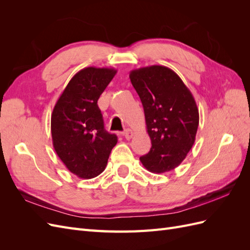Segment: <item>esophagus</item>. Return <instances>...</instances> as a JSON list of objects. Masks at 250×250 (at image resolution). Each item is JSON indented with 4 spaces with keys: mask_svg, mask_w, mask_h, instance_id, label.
I'll return each instance as SVG.
<instances>
[{
    "mask_svg": "<svg viewBox=\"0 0 250 250\" xmlns=\"http://www.w3.org/2000/svg\"><path fill=\"white\" fill-rule=\"evenodd\" d=\"M123 135H124V138H125L126 140H129V139H131V138H132L133 132H132V130H131V129H126V130H125V132L123 133Z\"/></svg>",
    "mask_w": 250,
    "mask_h": 250,
    "instance_id": "obj_1",
    "label": "esophagus"
}]
</instances>
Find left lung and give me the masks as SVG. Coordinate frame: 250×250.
<instances>
[{
	"mask_svg": "<svg viewBox=\"0 0 250 250\" xmlns=\"http://www.w3.org/2000/svg\"><path fill=\"white\" fill-rule=\"evenodd\" d=\"M129 78L142 101L152 144L141 163L156 174L175 169L193 147L198 129L199 111L192 93L164 65L133 70Z\"/></svg>",
	"mask_w": 250,
	"mask_h": 250,
	"instance_id": "1",
	"label": "left lung"
}]
</instances>
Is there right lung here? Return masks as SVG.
I'll return each instance as SVG.
<instances>
[{
  "instance_id": "obj_1",
  "label": "right lung",
  "mask_w": 250,
  "mask_h": 250,
  "mask_svg": "<svg viewBox=\"0 0 250 250\" xmlns=\"http://www.w3.org/2000/svg\"><path fill=\"white\" fill-rule=\"evenodd\" d=\"M116 74L112 67H84L67 83L53 109V146L65 167L80 178L101 174L118 142L116 134L105 130L97 104Z\"/></svg>"
}]
</instances>
